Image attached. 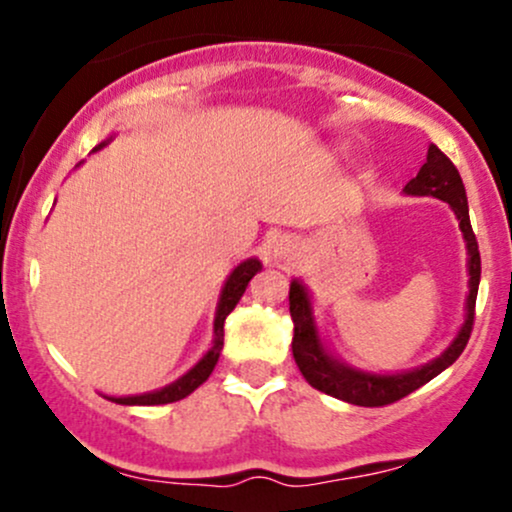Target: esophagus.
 <instances>
[{
    "label": "esophagus",
    "mask_w": 512,
    "mask_h": 512,
    "mask_svg": "<svg viewBox=\"0 0 512 512\" xmlns=\"http://www.w3.org/2000/svg\"><path fill=\"white\" fill-rule=\"evenodd\" d=\"M296 252H298V245L293 243V240H286V238L279 240L274 248L276 257H296Z\"/></svg>",
    "instance_id": "34e87169"
}]
</instances>
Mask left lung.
<instances>
[{
  "instance_id": "8db88e82",
  "label": "left lung",
  "mask_w": 512,
  "mask_h": 512,
  "mask_svg": "<svg viewBox=\"0 0 512 512\" xmlns=\"http://www.w3.org/2000/svg\"><path fill=\"white\" fill-rule=\"evenodd\" d=\"M404 192L414 197H436L450 204L455 211L457 221H460L464 243H467V269H469V293H467V313H464V322L452 339V344L443 351L438 358L428 361L426 366L404 370V373H366L346 366V363L334 358L330 351L322 344L320 332H317L315 317H313V303H310L308 289L298 279L291 281L289 291V310L293 320V358H296L298 368H301L303 378L308 380L315 390L332 395L342 402L358 404V407H385V404L397 402V399L411 395L426 385L428 380L436 378L445 368L460 358L464 346L469 342L474 325V305H477V291L481 279V257H479V243L469 223V207H467V192H464L462 178L452 161L436 144L428 146L426 163L421 166L419 175L411 178L404 185Z\"/></svg>"
}]
</instances>
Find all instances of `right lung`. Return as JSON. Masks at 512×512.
Instances as JSON below:
<instances>
[{"instance_id":"right-lung-1","label":"right lung","mask_w":512,"mask_h":512,"mask_svg":"<svg viewBox=\"0 0 512 512\" xmlns=\"http://www.w3.org/2000/svg\"><path fill=\"white\" fill-rule=\"evenodd\" d=\"M108 142H110V139H108ZM108 142L98 144L93 151L103 149V146ZM260 269H262V262L255 260V257H250V260L240 262L238 267L231 272V276L226 279V284H223V289H221L219 305H216L214 344H211V349L202 356V361H199L195 368H190L185 375H182V378H178L175 383H170L166 387H161V390L144 392V395L108 397V399H113V402H117V404H139V407H154V404H170V402H178V399H185L187 395H190V392H195L199 385L207 383V378L211 375V370H214L216 361H219L221 349H223V322H226L228 313L236 308L240 296H243L245 289H248L250 279L257 272H260Z\"/></svg>"}]
</instances>
